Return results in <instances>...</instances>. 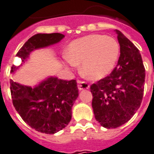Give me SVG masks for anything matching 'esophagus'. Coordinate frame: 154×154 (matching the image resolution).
Returning a JSON list of instances; mask_svg holds the SVG:
<instances>
[{
	"mask_svg": "<svg viewBox=\"0 0 154 154\" xmlns=\"http://www.w3.org/2000/svg\"><path fill=\"white\" fill-rule=\"evenodd\" d=\"M77 84H78V89L80 90V91H82V90H87L90 88L89 84H87V82H84V81L77 80Z\"/></svg>",
	"mask_w": 154,
	"mask_h": 154,
	"instance_id": "34e87169",
	"label": "esophagus"
}]
</instances>
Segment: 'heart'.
<instances>
[{"label":"heart","mask_w":154,"mask_h":154,"mask_svg":"<svg viewBox=\"0 0 154 154\" xmlns=\"http://www.w3.org/2000/svg\"><path fill=\"white\" fill-rule=\"evenodd\" d=\"M120 54V46L112 37L93 34L76 39L69 44L66 63L71 66L81 63L80 71L87 78H103L114 68Z\"/></svg>","instance_id":"1"}]
</instances>
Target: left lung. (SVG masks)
<instances>
[{"label": "left lung", "instance_id": "obj_1", "mask_svg": "<svg viewBox=\"0 0 154 154\" xmlns=\"http://www.w3.org/2000/svg\"><path fill=\"white\" fill-rule=\"evenodd\" d=\"M115 31L120 47L117 66L110 75L91 86L94 117L107 129L131 120L140 108L144 91L145 68L139 50L120 30Z\"/></svg>", "mask_w": 154, "mask_h": 154}]
</instances>
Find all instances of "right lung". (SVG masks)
<instances>
[{
	"label": "right lung",
	"instance_id": "add662e5",
	"mask_svg": "<svg viewBox=\"0 0 154 154\" xmlns=\"http://www.w3.org/2000/svg\"><path fill=\"white\" fill-rule=\"evenodd\" d=\"M64 37L59 33L37 34L31 37L17 53L22 62L34 50L58 43ZM19 67L13 65L11 73ZM11 93L15 110L31 128L54 134L67 127L72 117V106L78 97L76 80L48 77L34 88L11 80Z\"/></svg>",
	"mask_w": 154,
	"mask_h": 154
}]
</instances>
